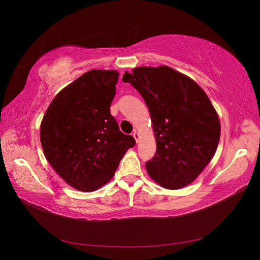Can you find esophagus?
Instances as JSON below:
<instances>
[{
	"label": "esophagus",
	"instance_id": "1",
	"mask_svg": "<svg viewBox=\"0 0 260 260\" xmlns=\"http://www.w3.org/2000/svg\"><path fill=\"white\" fill-rule=\"evenodd\" d=\"M132 137L135 138L136 142L138 143V142H139V139H140V135H139V133H138V131H135V132H133V133H132Z\"/></svg>",
	"mask_w": 260,
	"mask_h": 260
}]
</instances>
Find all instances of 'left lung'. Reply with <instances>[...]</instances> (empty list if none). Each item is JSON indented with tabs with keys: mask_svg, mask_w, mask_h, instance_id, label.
Wrapping results in <instances>:
<instances>
[{
	"mask_svg": "<svg viewBox=\"0 0 260 260\" xmlns=\"http://www.w3.org/2000/svg\"><path fill=\"white\" fill-rule=\"evenodd\" d=\"M122 81L140 92L151 115L156 154L145 165L148 176L168 190L192 183L220 140L219 117L205 91L168 66L133 68Z\"/></svg>",
	"mask_w": 260,
	"mask_h": 260,
	"instance_id": "8db88e82",
	"label": "left lung"
}]
</instances>
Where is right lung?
Segmentation results:
<instances>
[{"instance_id": "right-lung-1", "label": "right lung", "mask_w": 260, "mask_h": 260, "mask_svg": "<svg viewBox=\"0 0 260 260\" xmlns=\"http://www.w3.org/2000/svg\"><path fill=\"white\" fill-rule=\"evenodd\" d=\"M118 78L117 70H90L59 91L43 116L45 158L76 190L92 192L106 184L136 144L109 111Z\"/></svg>"}]
</instances>
